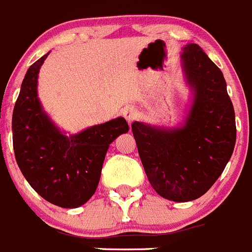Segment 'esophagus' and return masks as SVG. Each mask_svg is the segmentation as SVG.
I'll list each match as a JSON object with an SVG mask.
<instances>
[{
  "instance_id": "1",
  "label": "esophagus",
  "mask_w": 252,
  "mask_h": 252,
  "mask_svg": "<svg viewBox=\"0 0 252 252\" xmlns=\"http://www.w3.org/2000/svg\"><path fill=\"white\" fill-rule=\"evenodd\" d=\"M138 114H139V113H138V110L134 107H128L123 110V117L126 118V121L128 122L129 124L133 123L134 121H137Z\"/></svg>"
}]
</instances>
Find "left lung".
I'll use <instances>...</instances> for the list:
<instances>
[{"mask_svg":"<svg viewBox=\"0 0 252 252\" xmlns=\"http://www.w3.org/2000/svg\"><path fill=\"white\" fill-rule=\"evenodd\" d=\"M192 103L179 128L134 122L131 130L148 180L176 203L203 196L221 175L236 142V124L222 72L195 43L183 48Z\"/></svg>","mask_w":252,"mask_h":252,"instance_id":"left-lung-1","label":"left lung"}]
</instances>
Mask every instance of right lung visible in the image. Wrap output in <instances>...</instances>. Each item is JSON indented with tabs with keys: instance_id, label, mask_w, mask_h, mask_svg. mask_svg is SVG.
I'll use <instances>...</instances> for the list:
<instances>
[{
	"instance_id": "right-lung-1",
	"label": "right lung",
	"mask_w": 252,
	"mask_h": 252,
	"mask_svg": "<svg viewBox=\"0 0 252 252\" xmlns=\"http://www.w3.org/2000/svg\"><path fill=\"white\" fill-rule=\"evenodd\" d=\"M49 52L28 68L12 115L16 161L44 200L78 208L93 196L109 144L129 130L123 117L67 137L51 121L37 94L39 68Z\"/></svg>"
}]
</instances>
